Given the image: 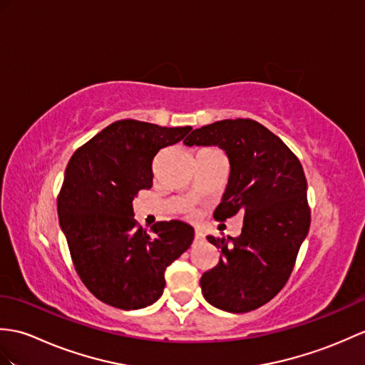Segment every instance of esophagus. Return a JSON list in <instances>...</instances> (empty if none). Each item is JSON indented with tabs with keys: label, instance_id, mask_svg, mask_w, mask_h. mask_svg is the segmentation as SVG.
I'll list each match as a JSON object with an SVG mask.
<instances>
[{
	"label": "esophagus",
	"instance_id": "34e87169",
	"mask_svg": "<svg viewBox=\"0 0 365 365\" xmlns=\"http://www.w3.org/2000/svg\"><path fill=\"white\" fill-rule=\"evenodd\" d=\"M194 238H196V241H203L205 240V235H203V232L200 230H196L194 232Z\"/></svg>",
	"mask_w": 365,
	"mask_h": 365
}]
</instances>
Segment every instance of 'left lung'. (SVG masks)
I'll use <instances>...</instances> for the list:
<instances>
[{
  "label": "left lung",
  "instance_id": "8db88e82",
  "mask_svg": "<svg viewBox=\"0 0 365 365\" xmlns=\"http://www.w3.org/2000/svg\"><path fill=\"white\" fill-rule=\"evenodd\" d=\"M186 146H219L230 162V177L216 221L241 215L238 238L207 236L221 249V259L200 278L213 307L249 312L283 289L311 224L307 177L294 152L264 125L249 120H224L192 130Z\"/></svg>",
  "mask_w": 365,
  "mask_h": 365
}]
</instances>
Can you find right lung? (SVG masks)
<instances>
[{
    "mask_svg": "<svg viewBox=\"0 0 365 365\" xmlns=\"http://www.w3.org/2000/svg\"><path fill=\"white\" fill-rule=\"evenodd\" d=\"M192 127L137 120L107 125L74 152L57 197L58 221L76 272L96 299L118 309H140L165 289V270L194 240V228L163 221L148 233L135 221L132 200L152 186L160 149Z\"/></svg>",
    "mask_w": 365,
    "mask_h": 365,
    "instance_id": "obj_1",
    "label": "right lung"
}]
</instances>
